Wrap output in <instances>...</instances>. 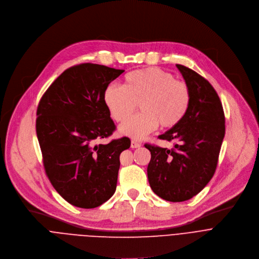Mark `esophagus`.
<instances>
[{"label":"esophagus","instance_id":"1","mask_svg":"<svg viewBox=\"0 0 259 259\" xmlns=\"http://www.w3.org/2000/svg\"><path fill=\"white\" fill-rule=\"evenodd\" d=\"M142 146V144L141 143H139L138 141H136V140H132V142H131V147L133 148V149H136V148H140Z\"/></svg>","mask_w":259,"mask_h":259}]
</instances>
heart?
<instances>
[{
	"label": "heart",
	"instance_id": "1",
	"mask_svg": "<svg viewBox=\"0 0 259 259\" xmlns=\"http://www.w3.org/2000/svg\"><path fill=\"white\" fill-rule=\"evenodd\" d=\"M104 102L112 118L126 121L140 103L141 113L120 126V133L141 140L156 130L170 128L186 116L191 92L184 81L159 68H145L127 73L123 87L109 84L104 92Z\"/></svg>",
	"mask_w": 259,
	"mask_h": 259
}]
</instances>
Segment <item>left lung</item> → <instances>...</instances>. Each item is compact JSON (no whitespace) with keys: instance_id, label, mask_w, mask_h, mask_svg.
Listing matches in <instances>:
<instances>
[{"instance_id":"obj_1","label":"left lung","mask_w":259,"mask_h":259,"mask_svg":"<svg viewBox=\"0 0 259 259\" xmlns=\"http://www.w3.org/2000/svg\"><path fill=\"white\" fill-rule=\"evenodd\" d=\"M191 92L184 119L158 138L176 142L171 149L146 144L151 152L147 175L160 198L183 202L200 193L212 179L223 140L225 113L213 87L194 70L177 64Z\"/></svg>"}]
</instances>
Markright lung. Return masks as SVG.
I'll use <instances>...</instances> for the list:
<instances>
[{"mask_svg":"<svg viewBox=\"0 0 259 259\" xmlns=\"http://www.w3.org/2000/svg\"><path fill=\"white\" fill-rule=\"evenodd\" d=\"M124 70L82 63L66 69L42 95L36 110V136L46 174L59 195L79 208H95L116 190L119 155L128 138L95 145L115 124L104 92Z\"/></svg>","mask_w":259,"mask_h":259,"instance_id":"obj_1","label":"right lung"}]
</instances>
